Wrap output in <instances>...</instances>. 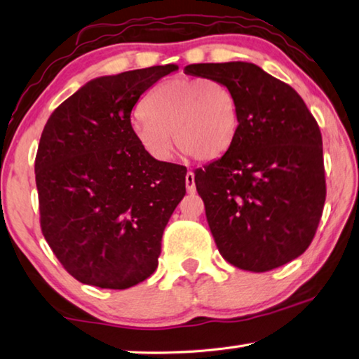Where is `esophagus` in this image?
Returning a JSON list of instances; mask_svg holds the SVG:
<instances>
[{
    "instance_id": "obj_1",
    "label": "esophagus",
    "mask_w": 359,
    "mask_h": 359,
    "mask_svg": "<svg viewBox=\"0 0 359 359\" xmlns=\"http://www.w3.org/2000/svg\"><path fill=\"white\" fill-rule=\"evenodd\" d=\"M185 185H187L188 193L196 191V185H194V174L191 171H188L185 175Z\"/></svg>"
}]
</instances>
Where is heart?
<instances>
[{"mask_svg":"<svg viewBox=\"0 0 359 359\" xmlns=\"http://www.w3.org/2000/svg\"><path fill=\"white\" fill-rule=\"evenodd\" d=\"M141 115L131 125L137 144L156 160H166L177 147L198 161L226 154L239 131L241 114L234 93L204 77H175L150 90Z\"/></svg>","mask_w":359,"mask_h":359,"instance_id":"heart-1","label":"heart"}]
</instances>
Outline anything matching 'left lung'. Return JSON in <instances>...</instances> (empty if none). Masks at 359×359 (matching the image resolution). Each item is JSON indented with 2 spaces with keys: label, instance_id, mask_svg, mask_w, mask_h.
Wrapping results in <instances>:
<instances>
[{
  "label": "left lung",
  "instance_id": "obj_1",
  "mask_svg": "<svg viewBox=\"0 0 359 359\" xmlns=\"http://www.w3.org/2000/svg\"><path fill=\"white\" fill-rule=\"evenodd\" d=\"M234 93L241 123L222 158L194 172L218 252L266 272L307 250L326 199L318 123L288 83L247 62L185 66Z\"/></svg>",
  "mask_w": 359,
  "mask_h": 359
}]
</instances>
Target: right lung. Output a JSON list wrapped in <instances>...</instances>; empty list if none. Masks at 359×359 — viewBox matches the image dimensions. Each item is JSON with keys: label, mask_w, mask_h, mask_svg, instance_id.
<instances>
[{"label": "right lung", "mask_w": 359, "mask_h": 359, "mask_svg": "<svg viewBox=\"0 0 359 359\" xmlns=\"http://www.w3.org/2000/svg\"><path fill=\"white\" fill-rule=\"evenodd\" d=\"M175 65L101 76L63 101L34 161L41 229L79 282L125 290L154 274L163 231L185 196L187 168L133 136L131 111Z\"/></svg>", "instance_id": "obj_1"}]
</instances>
